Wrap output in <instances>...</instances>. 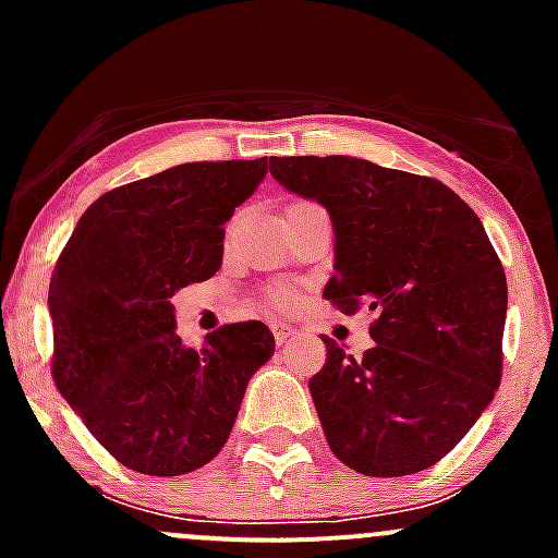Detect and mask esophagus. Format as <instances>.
Returning a JSON list of instances; mask_svg holds the SVG:
<instances>
[{"label":"esophagus","mask_w":558,"mask_h":558,"mask_svg":"<svg viewBox=\"0 0 558 558\" xmlns=\"http://www.w3.org/2000/svg\"><path fill=\"white\" fill-rule=\"evenodd\" d=\"M272 335H275V340H278V345H283V342H289L291 337L296 335V331L291 329V326H286V324H275Z\"/></svg>","instance_id":"esophagus-1"}]
</instances>
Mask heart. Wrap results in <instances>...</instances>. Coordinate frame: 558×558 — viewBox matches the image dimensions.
<instances>
[{
  "instance_id": "1",
  "label": "heart",
  "mask_w": 558,
  "mask_h": 558,
  "mask_svg": "<svg viewBox=\"0 0 558 558\" xmlns=\"http://www.w3.org/2000/svg\"><path fill=\"white\" fill-rule=\"evenodd\" d=\"M272 302H275V307H280V311H289V307H294L296 300L289 289H278L272 294Z\"/></svg>"
}]
</instances>
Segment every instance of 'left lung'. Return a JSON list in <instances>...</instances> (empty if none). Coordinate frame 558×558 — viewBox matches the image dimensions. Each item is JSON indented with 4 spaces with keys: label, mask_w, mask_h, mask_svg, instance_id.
Masks as SVG:
<instances>
[{
    "label": "left lung",
    "mask_w": 558,
    "mask_h": 558,
    "mask_svg": "<svg viewBox=\"0 0 558 558\" xmlns=\"http://www.w3.org/2000/svg\"><path fill=\"white\" fill-rule=\"evenodd\" d=\"M269 172L329 210L324 300L375 313V345L353 359L324 337L311 378L331 453L373 477L437 464L502 380L508 280L481 218L440 180L351 156H275Z\"/></svg>",
    "instance_id": "8db88e82"
}]
</instances>
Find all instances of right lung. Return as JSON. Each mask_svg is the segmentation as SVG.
Here are the masks:
<instances>
[{
  "mask_svg": "<svg viewBox=\"0 0 558 558\" xmlns=\"http://www.w3.org/2000/svg\"><path fill=\"white\" fill-rule=\"evenodd\" d=\"M267 159L191 161L118 185L66 240L48 307L56 388L123 466L185 475L229 440L251 375L272 356L262 320L227 324L202 351L174 331L172 294L213 278L223 223Z\"/></svg>",
  "mask_w": 558,
  "mask_h": 558,
  "instance_id": "right-lung-1",
  "label": "right lung"
}]
</instances>
